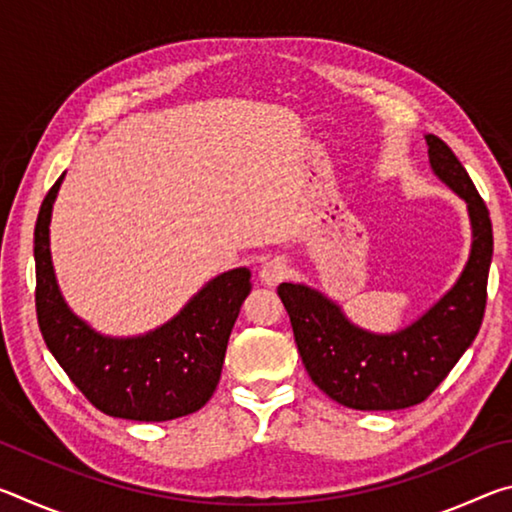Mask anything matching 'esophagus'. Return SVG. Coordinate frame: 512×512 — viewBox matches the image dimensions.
<instances>
[{
    "mask_svg": "<svg viewBox=\"0 0 512 512\" xmlns=\"http://www.w3.org/2000/svg\"><path fill=\"white\" fill-rule=\"evenodd\" d=\"M287 275H289L287 262L280 257H275V259H268V262L262 266V271H259V280L268 284V287H277V284H280Z\"/></svg>",
    "mask_w": 512,
    "mask_h": 512,
    "instance_id": "34e87169",
    "label": "esophagus"
}]
</instances>
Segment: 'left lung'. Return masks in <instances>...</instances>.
Returning a JSON list of instances; mask_svg holds the SVG:
<instances>
[{"mask_svg":"<svg viewBox=\"0 0 512 512\" xmlns=\"http://www.w3.org/2000/svg\"><path fill=\"white\" fill-rule=\"evenodd\" d=\"M427 146L433 173L467 203L472 223L470 259L436 305L400 332L375 334L350 323L316 289L277 287L311 381L348 409L397 411L424 402L479 334L492 262L490 212L454 151L436 135H427Z\"/></svg>","mask_w":512,"mask_h":512,"instance_id":"left-lung-1","label":"left lung"}]
</instances>
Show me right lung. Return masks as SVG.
<instances>
[{"label":"right lung","mask_w":512,"mask_h":512,"mask_svg":"<svg viewBox=\"0 0 512 512\" xmlns=\"http://www.w3.org/2000/svg\"><path fill=\"white\" fill-rule=\"evenodd\" d=\"M49 189L36 221V311L49 352L76 388L112 418L164 422L207 404L221 379L225 348L253 289L248 268L216 275L169 323L131 339L103 336L67 307L49 250Z\"/></svg>","instance_id":"1"}]
</instances>
